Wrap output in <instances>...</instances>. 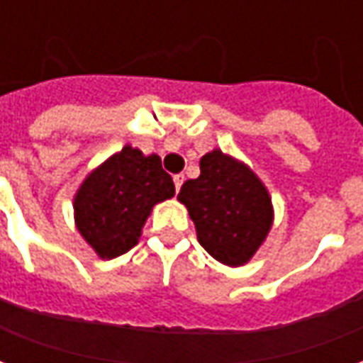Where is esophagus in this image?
<instances>
[{"instance_id": "34e87169", "label": "esophagus", "mask_w": 363, "mask_h": 363, "mask_svg": "<svg viewBox=\"0 0 363 363\" xmlns=\"http://www.w3.org/2000/svg\"><path fill=\"white\" fill-rule=\"evenodd\" d=\"M182 181H184V174H174V177H173L174 189H177V192H179V190H181V186H182Z\"/></svg>"}]
</instances>
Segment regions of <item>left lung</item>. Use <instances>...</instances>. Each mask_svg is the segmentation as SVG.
Here are the masks:
<instances>
[{
	"label": "left lung",
	"instance_id": "8db88e82",
	"mask_svg": "<svg viewBox=\"0 0 363 363\" xmlns=\"http://www.w3.org/2000/svg\"><path fill=\"white\" fill-rule=\"evenodd\" d=\"M179 200L196 225L198 243L228 267H243L272 228V198L249 167L213 150L200 159V177L181 186Z\"/></svg>",
	"mask_w": 363,
	"mask_h": 363
}]
</instances>
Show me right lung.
<instances>
[{"label":"right lung","mask_w":363,"mask_h":363,"mask_svg":"<svg viewBox=\"0 0 363 363\" xmlns=\"http://www.w3.org/2000/svg\"><path fill=\"white\" fill-rule=\"evenodd\" d=\"M173 196V179L161 157L124 145L75 192V225L101 259H116L138 245L153 206Z\"/></svg>","instance_id":"obj_1"}]
</instances>
